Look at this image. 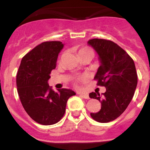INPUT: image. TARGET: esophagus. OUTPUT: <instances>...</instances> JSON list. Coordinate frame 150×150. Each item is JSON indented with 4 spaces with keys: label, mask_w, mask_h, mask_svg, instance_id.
<instances>
[{
    "label": "esophagus",
    "mask_w": 150,
    "mask_h": 150,
    "mask_svg": "<svg viewBox=\"0 0 150 150\" xmlns=\"http://www.w3.org/2000/svg\"><path fill=\"white\" fill-rule=\"evenodd\" d=\"M79 95L81 97H83V98L85 99H89V96H88V94H85V93H79Z\"/></svg>",
    "instance_id": "1"
}]
</instances>
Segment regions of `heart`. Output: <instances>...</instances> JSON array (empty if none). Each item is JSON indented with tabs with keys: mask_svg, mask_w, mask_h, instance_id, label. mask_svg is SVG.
<instances>
[{
	"mask_svg": "<svg viewBox=\"0 0 150 150\" xmlns=\"http://www.w3.org/2000/svg\"><path fill=\"white\" fill-rule=\"evenodd\" d=\"M78 55L79 57H83V56H91L92 57L94 55V51L91 50L90 47L88 46H85L83 48L79 49L78 50ZM88 76L86 75H80V76H76V79H75V81L76 82H85L87 79Z\"/></svg>",
	"mask_w": 150,
	"mask_h": 150,
	"instance_id": "b5f03b06",
	"label": "heart"
}]
</instances>
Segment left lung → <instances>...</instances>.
I'll use <instances>...</instances> for the list:
<instances>
[{"label":"left lung","mask_w":150,"mask_h":150,"mask_svg":"<svg viewBox=\"0 0 150 150\" xmlns=\"http://www.w3.org/2000/svg\"><path fill=\"white\" fill-rule=\"evenodd\" d=\"M88 43L98 54L100 66L94 79L97 86H104L106 91L89 94L91 98L98 100L101 108L91 112V118L98 122L116 120L128 107L137 84V74L132 57L119 45L105 39H91Z\"/></svg>","instance_id":"obj_1"}]
</instances>
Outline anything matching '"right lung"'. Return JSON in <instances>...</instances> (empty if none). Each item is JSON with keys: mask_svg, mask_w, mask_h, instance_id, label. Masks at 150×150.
Listing matches in <instances>:
<instances>
[{"mask_svg": "<svg viewBox=\"0 0 150 150\" xmlns=\"http://www.w3.org/2000/svg\"><path fill=\"white\" fill-rule=\"evenodd\" d=\"M64 45L60 41H46L22 58L16 74V86L24 109L36 122L50 125L62 120L70 97L76 93L62 88L57 92L48 84Z\"/></svg>", "mask_w": 150, "mask_h": 150, "instance_id": "obj_1", "label": "right lung"}]
</instances>
